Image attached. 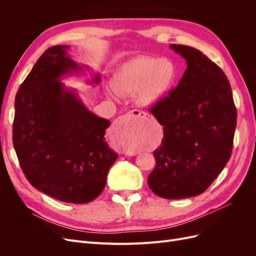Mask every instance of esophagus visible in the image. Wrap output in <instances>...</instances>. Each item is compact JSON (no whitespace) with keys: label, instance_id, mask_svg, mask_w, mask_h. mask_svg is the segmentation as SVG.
I'll use <instances>...</instances> for the list:
<instances>
[{"label":"esophagus","instance_id":"esophagus-1","mask_svg":"<svg viewBox=\"0 0 256 256\" xmlns=\"http://www.w3.org/2000/svg\"><path fill=\"white\" fill-rule=\"evenodd\" d=\"M124 118H148V114L143 112V111H138V110H134V111H130L128 112ZM122 152L125 154H134L136 152H130V150H122Z\"/></svg>","mask_w":256,"mask_h":256}]
</instances>
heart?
<instances>
[{
  "instance_id": "b5f03b06",
  "label": "heart",
  "mask_w": 256,
  "mask_h": 256,
  "mask_svg": "<svg viewBox=\"0 0 256 256\" xmlns=\"http://www.w3.org/2000/svg\"><path fill=\"white\" fill-rule=\"evenodd\" d=\"M176 72V66L172 60L140 56L128 60L120 67L114 76L112 86L122 95L136 92L138 104L150 106L164 99L175 81ZM124 148L134 150V147L126 143Z\"/></svg>"
}]
</instances>
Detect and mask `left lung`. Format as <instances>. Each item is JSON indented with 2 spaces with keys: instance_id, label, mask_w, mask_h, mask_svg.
Returning <instances> with one entry per match:
<instances>
[{
  "instance_id": "8db88e82",
  "label": "left lung",
  "mask_w": 256,
  "mask_h": 256,
  "mask_svg": "<svg viewBox=\"0 0 256 256\" xmlns=\"http://www.w3.org/2000/svg\"><path fill=\"white\" fill-rule=\"evenodd\" d=\"M171 48L187 69L177 86L150 108L164 126L154 152L156 166L148 175L150 190L160 198L180 200L203 193L230 160L237 111L222 69L198 49Z\"/></svg>"
}]
</instances>
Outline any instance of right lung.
Instances as JSON below:
<instances>
[{
	"label": "right lung",
	"instance_id": "add662e5",
	"mask_svg": "<svg viewBox=\"0 0 256 256\" xmlns=\"http://www.w3.org/2000/svg\"><path fill=\"white\" fill-rule=\"evenodd\" d=\"M53 46L38 58L14 98L12 143L26 180L65 203L85 204L102 192L118 154L104 134L110 122L88 110L60 78L81 70ZM92 82L99 83L100 76Z\"/></svg>",
	"mask_w": 256,
	"mask_h": 256
}]
</instances>
